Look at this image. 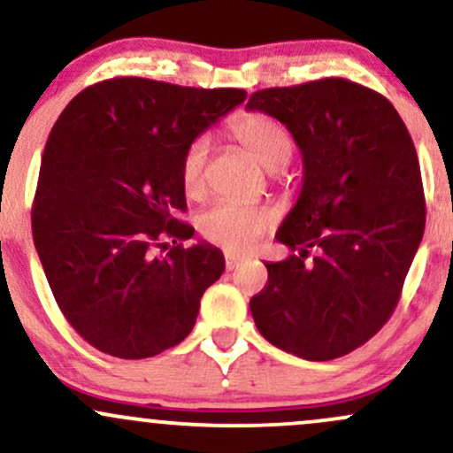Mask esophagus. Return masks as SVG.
Segmentation results:
<instances>
[{"label":"esophagus","instance_id":"obj_1","mask_svg":"<svg viewBox=\"0 0 453 453\" xmlns=\"http://www.w3.org/2000/svg\"><path fill=\"white\" fill-rule=\"evenodd\" d=\"M238 265H241V256H234V253H226V268H227V271H234Z\"/></svg>","mask_w":453,"mask_h":453}]
</instances>
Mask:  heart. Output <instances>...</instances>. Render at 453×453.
Masks as SVG:
<instances>
[{
  "mask_svg": "<svg viewBox=\"0 0 453 453\" xmlns=\"http://www.w3.org/2000/svg\"><path fill=\"white\" fill-rule=\"evenodd\" d=\"M230 131L268 172H277L290 163L295 139L280 120L268 113H241L230 122ZM211 142L200 135L188 142L180 158V185L187 197L197 200L206 191V163ZM275 223V212L266 206L238 202H217L197 217V230L212 245L241 253L253 247Z\"/></svg>",
  "mask_w": 453,
  "mask_h": 453,
  "instance_id": "heart-1",
  "label": "heart"
}]
</instances>
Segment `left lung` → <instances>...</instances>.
I'll use <instances>...</instances> for the list:
<instances>
[{
    "mask_svg": "<svg viewBox=\"0 0 453 453\" xmlns=\"http://www.w3.org/2000/svg\"><path fill=\"white\" fill-rule=\"evenodd\" d=\"M247 109L286 124L303 154L301 196L275 236L296 253L266 265L251 316L290 355L344 357L394 314L424 236L412 139L382 94L340 77L260 89Z\"/></svg>",
    "mask_w": 453,
    "mask_h": 453,
    "instance_id": "obj_1",
    "label": "left lung"
}]
</instances>
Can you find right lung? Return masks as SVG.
<instances>
[{
    "label": "right lung",
    "instance_id": "right-lung-1",
    "mask_svg": "<svg viewBox=\"0 0 453 453\" xmlns=\"http://www.w3.org/2000/svg\"><path fill=\"white\" fill-rule=\"evenodd\" d=\"M245 98L116 77L79 92L53 124L32 234L59 310L88 344L146 359L191 333L226 260L208 242L182 245L196 230L176 217L187 211L180 158Z\"/></svg>",
    "mask_w": 453,
    "mask_h": 453
}]
</instances>
